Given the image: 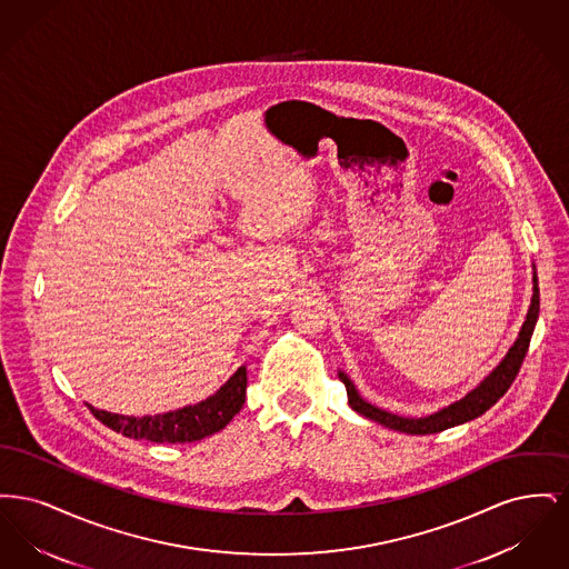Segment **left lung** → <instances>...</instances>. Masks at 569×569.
I'll return each mask as SVG.
<instances>
[{
	"mask_svg": "<svg viewBox=\"0 0 569 569\" xmlns=\"http://www.w3.org/2000/svg\"><path fill=\"white\" fill-rule=\"evenodd\" d=\"M536 283H538V279H536ZM538 313H540V290L536 286V295H533V300H531V309L527 313V320L522 325V330H520L515 346L510 348V352L503 358V362L476 390H471L465 399H460L457 403L437 411L433 416H427V418H403V416H397V413L378 409V407L360 399V395L356 392L352 381L348 379L346 373H339V379L346 383L348 401H350L353 411L367 416L369 420H376V422L388 427V429L403 431V433L409 435L439 433V431H446L450 427H457V425L469 422V420L482 416L487 409L495 406L508 392V388L512 386V381H515L518 371H520V365H522V360L527 356V350H529V341H531L533 328H536V322H538Z\"/></svg>",
	"mask_w": 569,
	"mask_h": 569,
	"instance_id": "obj_1",
	"label": "left lung"
}]
</instances>
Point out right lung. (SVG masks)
Masks as SVG:
<instances>
[{"instance_id":"right-lung-1","label":"right lung","mask_w":569,"mask_h":569,"mask_svg":"<svg viewBox=\"0 0 569 569\" xmlns=\"http://www.w3.org/2000/svg\"><path fill=\"white\" fill-rule=\"evenodd\" d=\"M244 388H247V371L241 367L207 401L160 413V416L134 418V416H119L96 407H87L102 425L126 437L147 439L156 443H191L221 431L241 411L244 403Z\"/></svg>"}]
</instances>
